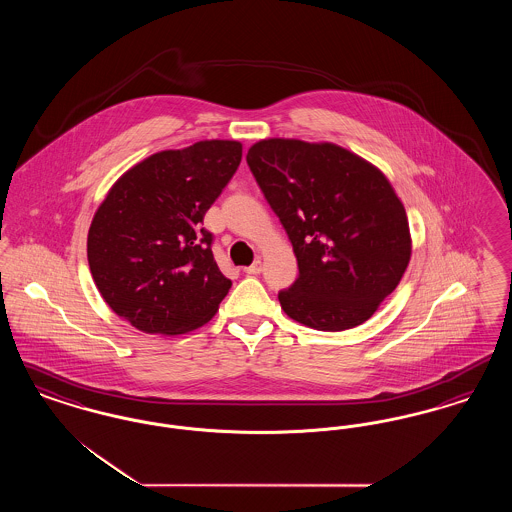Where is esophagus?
<instances>
[{
  "label": "esophagus",
  "mask_w": 512,
  "mask_h": 512,
  "mask_svg": "<svg viewBox=\"0 0 512 512\" xmlns=\"http://www.w3.org/2000/svg\"><path fill=\"white\" fill-rule=\"evenodd\" d=\"M247 274H259L261 270H263V263H261V259H257L253 265H249V267L244 268Z\"/></svg>",
  "instance_id": "esophagus-1"
}]
</instances>
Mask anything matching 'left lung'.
<instances>
[{
    "label": "left lung",
    "instance_id": "8db88e82",
    "mask_svg": "<svg viewBox=\"0 0 512 512\" xmlns=\"http://www.w3.org/2000/svg\"><path fill=\"white\" fill-rule=\"evenodd\" d=\"M247 165L288 232L299 276L278 293L295 322L349 330L372 317L401 282L413 240L386 174L330 142L259 140Z\"/></svg>",
    "mask_w": 512,
    "mask_h": 512
}]
</instances>
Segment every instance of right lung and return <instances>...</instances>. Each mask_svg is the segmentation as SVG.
<instances>
[{"instance_id": "right-lung-1", "label": "right lung", "mask_w": 512, "mask_h": 512, "mask_svg": "<svg viewBox=\"0 0 512 512\" xmlns=\"http://www.w3.org/2000/svg\"><path fill=\"white\" fill-rule=\"evenodd\" d=\"M242 161L236 140H201L136 163L111 186L88 230V263L105 303L146 334L207 324L232 282L201 222Z\"/></svg>"}]
</instances>
